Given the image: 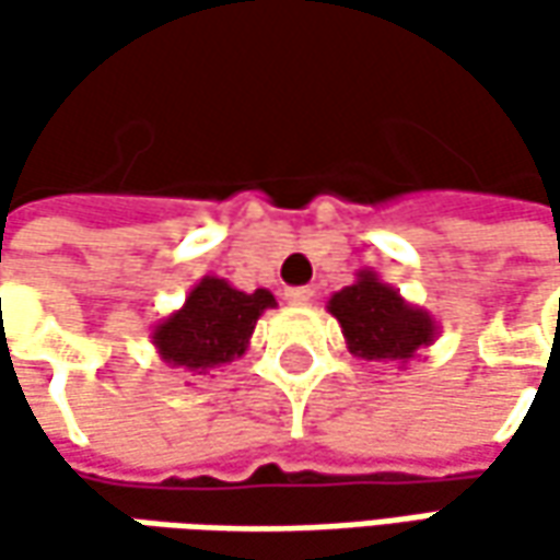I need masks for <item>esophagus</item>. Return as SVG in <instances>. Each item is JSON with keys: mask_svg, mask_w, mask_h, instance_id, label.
I'll return each instance as SVG.
<instances>
[{"mask_svg": "<svg viewBox=\"0 0 560 560\" xmlns=\"http://www.w3.org/2000/svg\"><path fill=\"white\" fill-rule=\"evenodd\" d=\"M283 295H287L290 305H308L314 299V290L312 287H292V290H287Z\"/></svg>", "mask_w": 560, "mask_h": 560, "instance_id": "34e87169", "label": "esophagus"}]
</instances>
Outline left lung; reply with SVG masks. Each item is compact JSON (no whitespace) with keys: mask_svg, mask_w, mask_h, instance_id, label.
Masks as SVG:
<instances>
[{"mask_svg":"<svg viewBox=\"0 0 560 560\" xmlns=\"http://www.w3.org/2000/svg\"><path fill=\"white\" fill-rule=\"evenodd\" d=\"M327 312L334 314L346 336V349L364 361L408 364L420 349L433 346L440 324L420 305H411L396 287L383 283L371 268L358 270L355 283L330 295Z\"/></svg>","mask_w":560,"mask_h":560,"instance_id":"1","label":"left lung"}]
</instances>
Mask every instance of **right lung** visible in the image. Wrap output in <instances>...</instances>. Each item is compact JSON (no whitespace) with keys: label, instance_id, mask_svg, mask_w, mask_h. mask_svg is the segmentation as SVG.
<instances>
[{"label":"right lung","instance_id":"obj_1","mask_svg":"<svg viewBox=\"0 0 560 560\" xmlns=\"http://www.w3.org/2000/svg\"><path fill=\"white\" fill-rule=\"evenodd\" d=\"M277 308L268 290L243 292L224 277H202L186 302L152 327V346L167 368L214 374L246 355L258 317Z\"/></svg>","mask_w":560,"mask_h":560}]
</instances>
